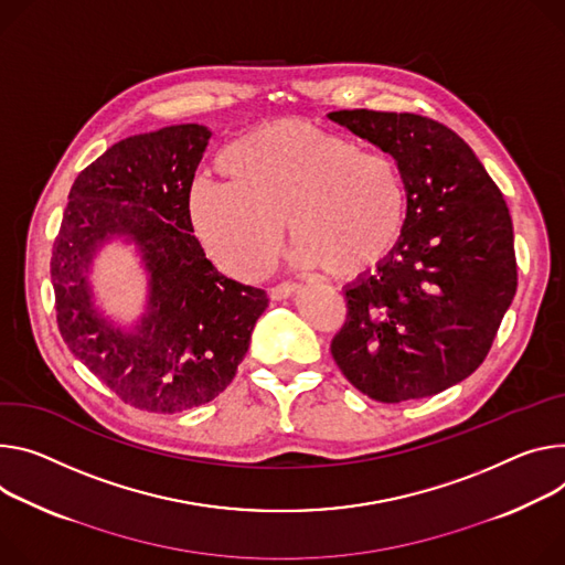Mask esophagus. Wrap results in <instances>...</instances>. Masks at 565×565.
Listing matches in <instances>:
<instances>
[{
	"label": "esophagus",
	"instance_id": "esophagus-1",
	"mask_svg": "<svg viewBox=\"0 0 565 565\" xmlns=\"http://www.w3.org/2000/svg\"><path fill=\"white\" fill-rule=\"evenodd\" d=\"M297 290H299V284H279V286L270 288V297H273L275 301H281V299L292 297Z\"/></svg>",
	"mask_w": 565,
	"mask_h": 565
}]
</instances>
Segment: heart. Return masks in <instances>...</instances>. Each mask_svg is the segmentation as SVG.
I'll list each match as a JSON object with an SVG mask.
<instances>
[{
    "label": "heart",
    "instance_id": "heart-1",
    "mask_svg": "<svg viewBox=\"0 0 565 565\" xmlns=\"http://www.w3.org/2000/svg\"><path fill=\"white\" fill-rule=\"evenodd\" d=\"M227 180L195 178L184 198L193 234L225 270L262 277L281 249L292 262L351 279L379 268L405 225V182L394 160L306 121H275L232 141Z\"/></svg>",
    "mask_w": 565,
    "mask_h": 565
}]
</instances>
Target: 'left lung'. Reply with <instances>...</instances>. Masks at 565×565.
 Listing matches in <instances>:
<instances>
[{
    "label": "left lung",
    "mask_w": 565,
    "mask_h": 565,
    "mask_svg": "<svg viewBox=\"0 0 565 565\" xmlns=\"http://www.w3.org/2000/svg\"><path fill=\"white\" fill-rule=\"evenodd\" d=\"M327 117L392 156L407 193L392 254L344 286L349 316L331 342L333 361L381 403L439 394L482 365L516 295L504 198L473 148L433 119L374 110Z\"/></svg>",
    "instance_id": "8db88e82"
}]
</instances>
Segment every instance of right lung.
Instances as JSON below:
<instances>
[{
    "label": "right lung",
    "instance_id": "obj_1",
    "mask_svg": "<svg viewBox=\"0 0 565 565\" xmlns=\"http://www.w3.org/2000/svg\"><path fill=\"white\" fill-rule=\"evenodd\" d=\"M212 130L167 126L126 137L72 184L51 256L58 329L78 361L121 401L173 415L216 398L236 376L264 288L225 277L184 210ZM130 244L147 277L142 313L119 321L93 290L95 259Z\"/></svg>",
    "mask_w": 565,
    "mask_h": 565
}]
</instances>
